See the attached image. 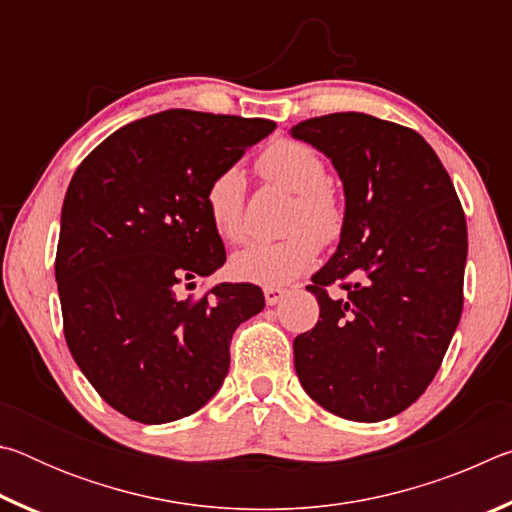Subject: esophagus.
Instances as JSON below:
<instances>
[{"label":"esophagus","mask_w":512,"mask_h":512,"mask_svg":"<svg viewBox=\"0 0 512 512\" xmlns=\"http://www.w3.org/2000/svg\"><path fill=\"white\" fill-rule=\"evenodd\" d=\"M284 289H277V287H266L264 289V298H266V305H277V302H280L282 298H284Z\"/></svg>","instance_id":"esophagus-1"}]
</instances>
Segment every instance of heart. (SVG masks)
<instances>
[{
  "label": "heart",
  "instance_id": "obj_1",
  "mask_svg": "<svg viewBox=\"0 0 512 512\" xmlns=\"http://www.w3.org/2000/svg\"><path fill=\"white\" fill-rule=\"evenodd\" d=\"M264 176L273 185L296 194L284 223L289 237L275 244H253L230 259V273L241 282L282 287L305 275L316 264L321 244L341 237L345 210L339 194L327 183V169L318 151L296 140L268 146L259 160ZM246 180L239 167L216 173L205 192V205L216 235L239 244L246 239L244 221Z\"/></svg>",
  "mask_w": 512,
  "mask_h": 512
}]
</instances>
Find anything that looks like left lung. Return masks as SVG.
<instances>
[{
	"label": "left lung",
	"instance_id": "obj_1",
	"mask_svg": "<svg viewBox=\"0 0 512 512\" xmlns=\"http://www.w3.org/2000/svg\"><path fill=\"white\" fill-rule=\"evenodd\" d=\"M289 133L332 160L345 194L339 246L307 287L318 323L293 341L298 379L339 418H393L427 391L461 320L463 207L436 151L411 128L334 112ZM336 281L341 299L324 289Z\"/></svg>",
	"mask_w": 512,
	"mask_h": 512
}]
</instances>
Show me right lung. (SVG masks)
I'll use <instances>...</instances> for the list:
<instances>
[{"label":"right lung","mask_w":512,"mask_h":512,"mask_svg":"<svg viewBox=\"0 0 512 512\" xmlns=\"http://www.w3.org/2000/svg\"><path fill=\"white\" fill-rule=\"evenodd\" d=\"M273 128L164 110L119 128L76 169L56 253L65 341L126 418L164 424L205 406L228 375L235 329L264 309L255 284H216L196 302L180 287L225 262L207 185Z\"/></svg>","instance_id":"add662e5"}]
</instances>
